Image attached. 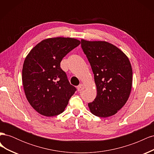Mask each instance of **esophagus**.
Wrapping results in <instances>:
<instances>
[{
    "label": "esophagus",
    "mask_w": 154,
    "mask_h": 154,
    "mask_svg": "<svg viewBox=\"0 0 154 154\" xmlns=\"http://www.w3.org/2000/svg\"><path fill=\"white\" fill-rule=\"evenodd\" d=\"M77 88H78V91H83L85 88V85H83V84H80V85H79L78 86Z\"/></svg>",
    "instance_id": "esophagus-1"
}]
</instances>
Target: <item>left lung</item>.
Returning <instances> with one entry per match:
<instances>
[{"mask_svg": "<svg viewBox=\"0 0 154 154\" xmlns=\"http://www.w3.org/2000/svg\"><path fill=\"white\" fill-rule=\"evenodd\" d=\"M81 45L94 74L97 89L88 108L98 117H110L128 99L132 84L131 64L122 50L107 42L82 39Z\"/></svg>", "mask_w": 154, "mask_h": 154, "instance_id": "1", "label": "left lung"}]
</instances>
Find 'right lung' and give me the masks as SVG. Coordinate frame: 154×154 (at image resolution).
Instances as JSON below:
<instances>
[{
  "label": "right lung",
  "mask_w": 154,
  "mask_h": 154,
  "mask_svg": "<svg viewBox=\"0 0 154 154\" xmlns=\"http://www.w3.org/2000/svg\"><path fill=\"white\" fill-rule=\"evenodd\" d=\"M80 43L69 37L47 38L36 44L26 57L23 87L27 101L40 114L51 117L62 113L75 92L60 62Z\"/></svg>",
  "instance_id": "add662e5"
}]
</instances>
